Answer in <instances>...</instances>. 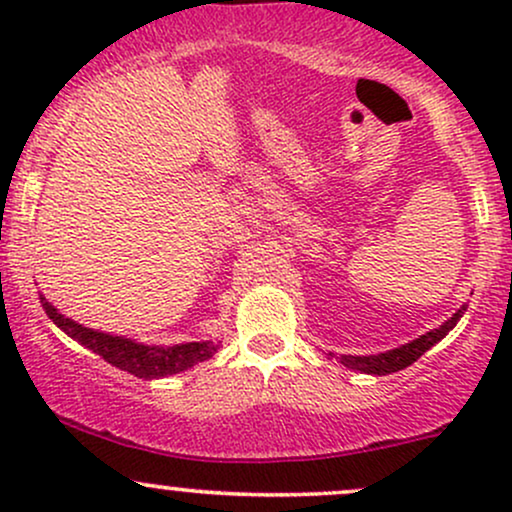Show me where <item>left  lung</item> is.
<instances>
[{"mask_svg": "<svg viewBox=\"0 0 512 512\" xmlns=\"http://www.w3.org/2000/svg\"><path fill=\"white\" fill-rule=\"evenodd\" d=\"M464 310L467 308L457 310V313L452 315L448 322H443L438 330H433V332L424 334V337L414 339L411 344H404V346H399V349H392V351H387V354H378V356H342V363L346 368L361 370V373H370V375L397 373V370L407 368L414 361H419V358L424 356L433 344H438L440 339H443L445 334H448L452 327L457 325V320H460Z\"/></svg>", "mask_w": 512, "mask_h": 512, "instance_id": "8db88e82", "label": "left lung"}]
</instances>
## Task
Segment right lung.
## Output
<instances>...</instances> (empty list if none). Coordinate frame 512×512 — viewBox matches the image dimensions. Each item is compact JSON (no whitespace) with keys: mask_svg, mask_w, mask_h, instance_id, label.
<instances>
[{"mask_svg":"<svg viewBox=\"0 0 512 512\" xmlns=\"http://www.w3.org/2000/svg\"><path fill=\"white\" fill-rule=\"evenodd\" d=\"M45 313L62 332H67L69 337L76 339L79 344H84L86 349L96 351L98 356H103L105 361L113 363L120 370L137 375V378H163V375L180 373L195 366L199 361H207V358L216 351V344L211 342H190V344H175V346H144L137 342H129L122 337H110V334L93 332L88 327L76 325L74 320L57 313L52 305L40 298Z\"/></svg>","mask_w":512,"mask_h":512,"instance_id":"1","label":"right lung"}]
</instances>
